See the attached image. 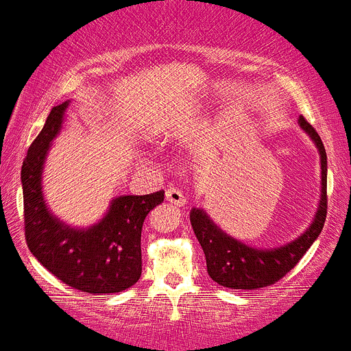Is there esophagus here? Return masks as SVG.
Wrapping results in <instances>:
<instances>
[{"label":"esophagus","instance_id":"1","mask_svg":"<svg viewBox=\"0 0 351 351\" xmlns=\"http://www.w3.org/2000/svg\"><path fill=\"white\" fill-rule=\"evenodd\" d=\"M166 200H168L171 206H176V207L185 206V204H186L185 193H183L182 190H178V189H168V190H166Z\"/></svg>","mask_w":351,"mask_h":351}]
</instances>
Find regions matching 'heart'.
<instances>
[{"mask_svg": "<svg viewBox=\"0 0 351 351\" xmlns=\"http://www.w3.org/2000/svg\"><path fill=\"white\" fill-rule=\"evenodd\" d=\"M175 120L171 118H159V120L152 121L147 127V130L144 132L145 137L152 142H161L166 141L168 137H171V134L175 132Z\"/></svg>", "mask_w": 351, "mask_h": 351, "instance_id": "1", "label": "heart"}]
</instances>
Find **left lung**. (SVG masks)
I'll list each match as a JSON object with an SVG mask.
<instances>
[{
  "label": "left lung",
  "instance_id": "1",
  "mask_svg": "<svg viewBox=\"0 0 351 351\" xmlns=\"http://www.w3.org/2000/svg\"><path fill=\"white\" fill-rule=\"evenodd\" d=\"M298 125L311 137L321 156V199L312 223L300 237L280 247L257 248L221 230L200 207L190 210L193 233L206 254L207 273L221 287L233 290H257L274 285L297 266L322 231L328 214V156L314 127L304 117L298 118Z\"/></svg>",
  "mask_w": 351,
  "mask_h": 351
}]
</instances>
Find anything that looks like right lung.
I'll list each match as a JSON object with an SVG mask.
<instances>
[{"label":"right lung","instance_id":"right-lung-1","mask_svg":"<svg viewBox=\"0 0 351 351\" xmlns=\"http://www.w3.org/2000/svg\"><path fill=\"white\" fill-rule=\"evenodd\" d=\"M70 101L58 104L30 144L22 165L23 223L29 250L51 274L90 295L120 293L142 274L141 234L145 216L165 200V192L120 195L103 219L78 228L54 216L44 200L43 171L51 144L63 128Z\"/></svg>","mask_w":351,"mask_h":351}]
</instances>
